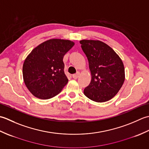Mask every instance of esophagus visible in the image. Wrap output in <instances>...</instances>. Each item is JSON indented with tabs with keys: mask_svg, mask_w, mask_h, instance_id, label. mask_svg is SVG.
I'll list each match as a JSON object with an SVG mask.
<instances>
[{
	"mask_svg": "<svg viewBox=\"0 0 149 149\" xmlns=\"http://www.w3.org/2000/svg\"><path fill=\"white\" fill-rule=\"evenodd\" d=\"M78 76H79L78 74H73V75H72V77L74 78V79H77Z\"/></svg>",
	"mask_w": 149,
	"mask_h": 149,
	"instance_id": "esophagus-1",
	"label": "esophagus"
}]
</instances>
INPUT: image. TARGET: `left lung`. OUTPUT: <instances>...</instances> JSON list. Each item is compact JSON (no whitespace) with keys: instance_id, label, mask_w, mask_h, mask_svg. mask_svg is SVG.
<instances>
[{"instance_id":"left-lung-1","label":"left lung","mask_w":149,"mask_h":149,"mask_svg":"<svg viewBox=\"0 0 149 149\" xmlns=\"http://www.w3.org/2000/svg\"><path fill=\"white\" fill-rule=\"evenodd\" d=\"M80 43L91 74L90 83L84 90V95L97 102L111 99L125 80L122 61L109 46L100 41L83 40Z\"/></svg>"}]
</instances>
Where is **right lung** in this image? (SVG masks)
<instances>
[{"mask_svg": "<svg viewBox=\"0 0 149 149\" xmlns=\"http://www.w3.org/2000/svg\"><path fill=\"white\" fill-rule=\"evenodd\" d=\"M74 45L70 40L51 39L34 49L25 60L23 77L28 90L40 99H49L62 91L68 79L63 57Z\"/></svg>", "mask_w": 149, "mask_h": 149, "instance_id": "right-lung-1", "label": "right lung"}]
</instances>
